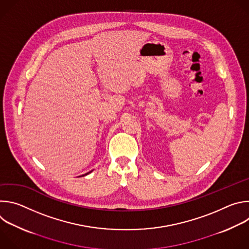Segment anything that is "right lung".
Instances as JSON below:
<instances>
[{"instance_id": "1", "label": "right lung", "mask_w": 249, "mask_h": 249, "mask_svg": "<svg viewBox=\"0 0 249 249\" xmlns=\"http://www.w3.org/2000/svg\"><path fill=\"white\" fill-rule=\"evenodd\" d=\"M89 172H90V171H89ZM89 172H88V173H86V174H84V175H87V174H89Z\"/></svg>"}]
</instances>
